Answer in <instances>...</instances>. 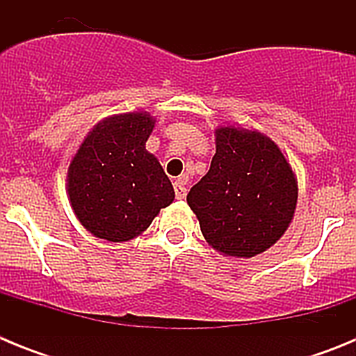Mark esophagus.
<instances>
[{"label":"esophagus","instance_id":"34e87169","mask_svg":"<svg viewBox=\"0 0 356 356\" xmlns=\"http://www.w3.org/2000/svg\"><path fill=\"white\" fill-rule=\"evenodd\" d=\"M187 180L185 178H178V180L175 181V196L176 200H185V196H187Z\"/></svg>","mask_w":356,"mask_h":356}]
</instances>
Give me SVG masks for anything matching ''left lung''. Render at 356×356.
<instances>
[{
  "label": "left lung",
  "mask_w": 356,
  "mask_h": 356,
  "mask_svg": "<svg viewBox=\"0 0 356 356\" xmlns=\"http://www.w3.org/2000/svg\"><path fill=\"white\" fill-rule=\"evenodd\" d=\"M296 201V176L278 146L234 127L217 128L209 172L187 194L207 242L229 257L271 248L289 228Z\"/></svg>",
  "instance_id": "8db88e82"
}]
</instances>
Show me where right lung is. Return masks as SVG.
I'll list each match as a JSON object with an SVG mask.
<instances>
[{
    "instance_id": "right-lung-1",
    "label": "right lung",
    "mask_w": 356,
    "mask_h": 356,
    "mask_svg": "<svg viewBox=\"0 0 356 356\" xmlns=\"http://www.w3.org/2000/svg\"><path fill=\"white\" fill-rule=\"evenodd\" d=\"M155 121L147 114L114 115L81 143L67 172L71 207L81 225L110 242L143 234L175 200L162 165L146 151Z\"/></svg>"
}]
</instances>
